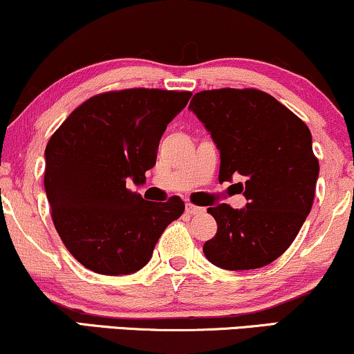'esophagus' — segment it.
I'll return each instance as SVG.
<instances>
[{
    "instance_id": "esophagus-1",
    "label": "esophagus",
    "mask_w": 354,
    "mask_h": 354,
    "mask_svg": "<svg viewBox=\"0 0 354 354\" xmlns=\"http://www.w3.org/2000/svg\"><path fill=\"white\" fill-rule=\"evenodd\" d=\"M186 212L191 214V216H196V214L204 212V209L199 207V205H194V204H191V203H186Z\"/></svg>"
}]
</instances>
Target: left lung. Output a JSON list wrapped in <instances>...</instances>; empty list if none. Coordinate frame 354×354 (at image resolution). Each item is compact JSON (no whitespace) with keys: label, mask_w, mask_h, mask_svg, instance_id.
<instances>
[{"label":"left lung","mask_w":354,"mask_h":354,"mask_svg":"<svg viewBox=\"0 0 354 354\" xmlns=\"http://www.w3.org/2000/svg\"><path fill=\"white\" fill-rule=\"evenodd\" d=\"M192 111L221 151L218 181L236 183L243 209L209 207L217 234L204 254L222 270L243 271L279 258L306 222L319 180L310 131L259 89H210L192 96Z\"/></svg>","instance_id":"1"}]
</instances>
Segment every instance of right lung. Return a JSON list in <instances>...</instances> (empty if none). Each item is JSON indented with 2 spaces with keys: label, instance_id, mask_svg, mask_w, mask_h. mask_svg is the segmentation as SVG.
I'll list each match as a JSON object with an SVG mask.
<instances>
[{
  "label": "right lung",
  "instance_id": "right-lung-1",
  "mask_svg": "<svg viewBox=\"0 0 354 354\" xmlns=\"http://www.w3.org/2000/svg\"><path fill=\"white\" fill-rule=\"evenodd\" d=\"M189 97L145 88L102 93L50 137L44 186L53 225L84 268L107 276L142 270L163 230L185 212L176 196L156 204L125 185L145 180L165 129Z\"/></svg>",
  "mask_w": 354,
  "mask_h": 354
}]
</instances>
